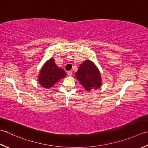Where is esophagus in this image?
Wrapping results in <instances>:
<instances>
[{"mask_svg": "<svg viewBox=\"0 0 148 148\" xmlns=\"http://www.w3.org/2000/svg\"><path fill=\"white\" fill-rule=\"evenodd\" d=\"M67 74H68L69 76H71L72 75V71H69L67 72Z\"/></svg>", "mask_w": 148, "mask_h": 148, "instance_id": "obj_1", "label": "esophagus"}]
</instances>
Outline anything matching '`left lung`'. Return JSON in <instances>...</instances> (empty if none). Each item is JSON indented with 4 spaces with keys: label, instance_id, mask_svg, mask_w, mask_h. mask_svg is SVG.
I'll list each match as a JSON object with an SVG mask.
<instances>
[{
    "label": "left lung",
    "instance_id": "left-lung-1",
    "mask_svg": "<svg viewBox=\"0 0 148 148\" xmlns=\"http://www.w3.org/2000/svg\"><path fill=\"white\" fill-rule=\"evenodd\" d=\"M75 75L76 79L86 91L97 90L102 85L99 69L91 60L84 61L80 64Z\"/></svg>",
    "mask_w": 148,
    "mask_h": 148
}]
</instances>
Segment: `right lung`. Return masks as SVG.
Returning a JSON list of instances; mask_svg holds the SVG:
<instances>
[{
	"label": "right lung",
	"instance_id": "right-lung-1",
	"mask_svg": "<svg viewBox=\"0 0 148 148\" xmlns=\"http://www.w3.org/2000/svg\"><path fill=\"white\" fill-rule=\"evenodd\" d=\"M66 75L65 71L55 63L54 58H51L42 66L37 81L43 88H50Z\"/></svg>",
	"mask_w": 148,
	"mask_h": 148
}]
</instances>
